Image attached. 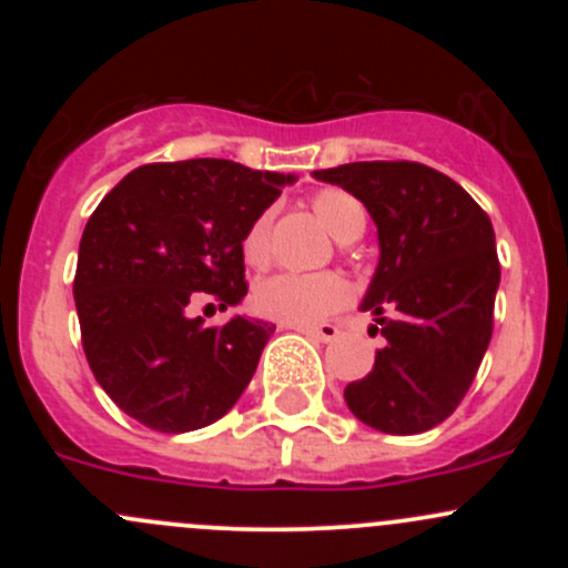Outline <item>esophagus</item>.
Here are the masks:
<instances>
[{
	"mask_svg": "<svg viewBox=\"0 0 568 568\" xmlns=\"http://www.w3.org/2000/svg\"><path fill=\"white\" fill-rule=\"evenodd\" d=\"M291 329L302 332V335L307 337H316V341H335L337 335H341V329H337L335 324H318V326H291Z\"/></svg>",
	"mask_w": 568,
	"mask_h": 568,
	"instance_id": "esophagus-1",
	"label": "esophagus"
}]
</instances>
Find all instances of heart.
Masks as SVG:
<instances>
[{
    "mask_svg": "<svg viewBox=\"0 0 568 568\" xmlns=\"http://www.w3.org/2000/svg\"><path fill=\"white\" fill-rule=\"evenodd\" d=\"M311 211L337 242H354L365 231V209L346 189L326 186L311 194ZM268 214H257L242 236V255L250 266L268 261ZM348 283L335 272L274 274L257 283L252 302L261 316L291 326L316 324L348 302Z\"/></svg>",
    "mask_w": 568,
    "mask_h": 568,
    "instance_id": "1",
    "label": "heart"
}]
</instances>
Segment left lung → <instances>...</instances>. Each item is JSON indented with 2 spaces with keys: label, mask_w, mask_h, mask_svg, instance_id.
<instances>
[{
  "label": "left lung",
  "mask_w": 568,
  "mask_h": 568,
  "mask_svg": "<svg viewBox=\"0 0 568 568\" xmlns=\"http://www.w3.org/2000/svg\"><path fill=\"white\" fill-rule=\"evenodd\" d=\"M313 175L354 194L379 227L363 311L387 343L343 398L376 432H428L462 404L495 329L500 261L489 216L454 178L420 162H354Z\"/></svg>",
  "instance_id": "obj_1"
}]
</instances>
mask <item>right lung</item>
Masks as SVG:
<instances>
[{
    "instance_id": "obj_1",
    "label": "right lung",
    "mask_w": 568,
    "mask_h": 568,
    "mask_svg": "<svg viewBox=\"0 0 568 568\" xmlns=\"http://www.w3.org/2000/svg\"><path fill=\"white\" fill-rule=\"evenodd\" d=\"M294 178L227 159L131 170L88 220L73 300L95 382L129 417L162 434L211 426L247 390L274 324L203 326L247 294L242 236Z\"/></svg>"
}]
</instances>
